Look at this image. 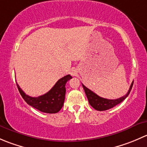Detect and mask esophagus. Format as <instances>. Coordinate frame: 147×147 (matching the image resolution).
Masks as SVG:
<instances>
[{
    "label": "esophagus",
    "mask_w": 147,
    "mask_h": 147,
    "mask_svg": "<svg viewBox=\"0 0 147 147\" xmlns=\"http://www.w3.org/2000/svg\"><path fill=\"white\" fill-rule=\"evenodd\" d=\"M70 74L72 76H77L78 75V70L75 68H72L70 70Z\"/></svg>",
    "instance_id": "1"
}]
</instances>
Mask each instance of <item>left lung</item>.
I'll return each mask as SVG.
<instances>
[{"instance_id": "left-lung-1", "label": "left lung", "mask_w": 147, "mask_h": 147, "mask_svg": "<svg viewBox=\"0 0 147 147\" xmlns=\"http://www.w3.org/2000/svg\"><path fill=\"white\" fill-rule=\"evenodd\" d=\"M133 84H134V81L131 82V86L129 87V90L128 92L127 93L126 95L123 96V97H120L119 99H117V100H108V99L103 98V97H100V96L96 94L94 92H93L92 90H90V89L86 87L84 84H82V87L84 88L86 96H87V99H88L90 105L94 109H95L96 110L105 111L114 107L117 105L121 103L123 100H125L127 97V96L129 95V94L130 93V91H131V88H132Z\"/></svg>"}]
</instances>
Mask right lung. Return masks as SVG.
Wrapping results in <instances>:
<instances>
[{
    "mask_svg": "<svg viewBox=\"0 0 147 147\" xmlns=\"http://www.w3.org/2000/svg\"><path fill=\"white\" fill-rule=\"evenodd\" d=\"M72 78L69 75L63 77L55 83L53 88L43 95L38 97L28 96L20 89L17 84L19 92L29 105L45 113L55 114L62 109L65 102V84L68 80Z\"/></svg>",
    "mask_w": 147,
    "mask_h": 147,
    "instance_id": "right-lung-1",
    "label": "right lung"
}]
</instances>
